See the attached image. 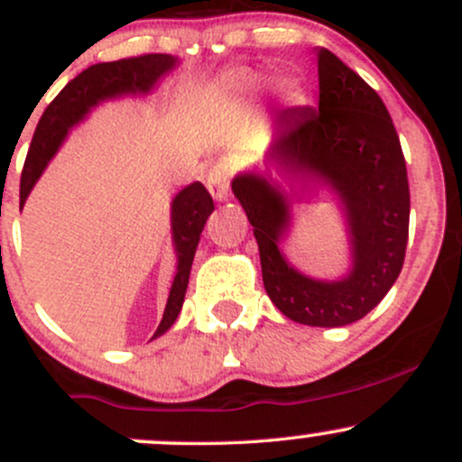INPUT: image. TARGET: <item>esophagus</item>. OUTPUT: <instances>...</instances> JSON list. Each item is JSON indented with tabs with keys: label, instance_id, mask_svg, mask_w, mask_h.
<instances>
[{
	"label": "esophagus",
	"instance_id": "obj_1",
	"mask_svg": "<svg viewBox=\"0 0 462 462\" xmlns=\"http://www.w3.org/2000/svg\"><path fill=\"white\" fill-rule=\"evenodd\" d=\"M230 180L232 167L226 161H219L210 167L208 176H206V187H208L210 195H213L215 199L224 201L227 198V190H230Z\"/></svg>",
	"mask_w": 462,
	"mask_h": 462
}]
</instances>
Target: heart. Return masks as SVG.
I'll list each match as a JSON object with an SVG mask.
<instances>
[{"label": "heart", "mask_w": 462, "mask_h": 462, "mask_svg": "<svg viewBox=\"0 0 462 462\" xmlns=\"http://www.w3.org/2000/svg\"><path fill=\"white\" fill-rule=\"evenodd\" d=\"M280 93H282L284 99H293L295 95H298V87H295L291 79H282V82H280Z\"/></svg>", "instance_id": "1"}]
</instances>
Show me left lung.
I'll list each match as a JSON object with an SVG mask.
<instances>
[{"label":"left lung","mask_w":462,"mask_h":462,"mask_svg":"<svg viewBox=\"0 0 462 462\" xmlns=\"http://www.w3.org/2000/svg\"><path fill=\"white\" fill-rule=\"evenodd\" d=\"M269 161L278 171L319 178L337 190L352 227L354 272L341 282H319L289 267L278 249L289 226L286 198L267 178L247 173L232 190L254 227L267 295L306 326L363 319L393 286L408 243L406 161L384 102L346 62L319 50V102L278 116Z\"/></svg>","instance_id":"1"}]
</instances>
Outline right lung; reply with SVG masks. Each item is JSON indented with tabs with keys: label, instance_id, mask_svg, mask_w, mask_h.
<instances>
[{
	"label": "right lung",
	"instance_id": "add662e5",
	"mask_svg": "<svg viewBox=\"0 0 462 462\" xmlns=\"http://www.w3.org/2000/svg\"><path fill=\"white\" fill-rule=\"evenodd\" d=\"M176 65L167 54H143L132 58H121L115 62H99L79 73L58 93V97L47 106L32 136L28 156H25L23 171H21L19 201L25 204L32 187L39 180L43 169L54 156L60 143L65 141L69 128L82 119L91 106L99 99L115 97V95L150 91L156 79ZM215 210L213 198L201 182H193L182 189L171 204V226L173 241L178 249V273L173 278L171 293H169L167 309H164L161 326L156 328L153 337H161L178 319L182 309L184 293H187L190 264H193L195 249H198L199 235L204 230L206 219Z\"/></svg>",
	"mask_w": 462,
	"mask_h": 462
}]
</instances>
